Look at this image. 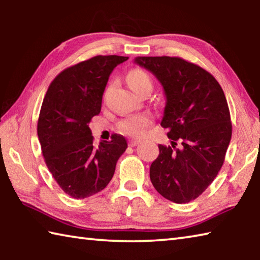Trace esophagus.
Listing matches in <instances>:
<instances>
[{
  "instance_id": "obj_1",
  "label": "esophagus",
  "mask_w": 260,
  "mask_h": 260,
  "mask_svg": "<svg viewBox=\"0 0 260 260\" xmlns=\"http://www.w3.org/2000/svg\"><path fill=\"white\" fill-rule=\"evenodd\" d=\"M139 143H140L139 140H129V142H128L129 147H135V146H138Z\"/></svg>"
}]
</instances>
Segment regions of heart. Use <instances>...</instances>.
<instances>
[{
	"label": "heart",
	"instance_id": "b5f03b06",
	"mask_svg": "<svg viewBox=\"0 0 260 260\" xmlns=\"http://www.w3.org/2000/svg\"><path fill=\"white\" fill-rule=\"evenodd\" d=\"M127 83L133 89L135 93H139L141 89L144 87H152L151 78L147 72L140 69H133L127 73L126 77ZM151 117L147 113H140L134 114V116H129L122 119L119 124H118V129L121 133L132 135V136H139L144 132V129L150 125Z\"/></svg>",
	"mask_w": 260,
	"mask_h": 260
}]
</instances>
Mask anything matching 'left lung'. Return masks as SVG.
<instances>
[{
	"label": "left lung",
	"instance_id": "1",
	"mask_svg": "<svg viewBox=\"0 0 260 260\" xmlns=\"http://www.w3.org/2000/svg\"><path fill=\"white\" fill-rule=\"evenodd\" d=\"M135 63L164 88L160 125L172 140L171 146H158L150 180L166 200L189 203L212 183L225 160L232 139L225 94L212 74L180 57H136Z\"/></svg>",
	"mask_w": 260,
	"mask_h": 260
}]
</instances>
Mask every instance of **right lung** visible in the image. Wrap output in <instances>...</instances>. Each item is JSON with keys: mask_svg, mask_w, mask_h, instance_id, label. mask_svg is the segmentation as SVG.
<instances>
[{"mask_svg": "<svg viewBox=\"0 0 260 260\" xmlns=\"http://www.w3.org/2000/svg\"><path fill=\"white\" fill-rule=\"evenodd\" d=\"M128 57L95 56L61 71L48 88L38 120V136L48 170L65 193L86 199L108 186L127 142L112 135L96 147L89 124L101 112L113 69Z\"/></svg>", "mask_w": 260, "mask_h": 260, "instance_id": "add662e5", "label": "right lung"}]
</instances>
